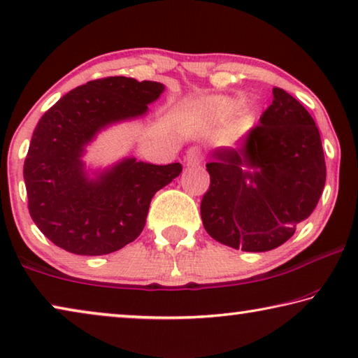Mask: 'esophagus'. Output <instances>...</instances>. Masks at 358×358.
<instances>
[{
    "label": "esophagus",
    "instance_id": "esophagus-1",
    "mask_svg": "<svg viewBox=\"0 0 358 358\" xmlns=\"http://www.w3.org/2000/svg\"><path fill=\"white\" fill-rule=\"evenodd\" d=\"M185 163L187 166H198V164L203 163V153L198 147H190L187 150L185 155Z\"/></svg>",
    "mask_w": 358,
    "mask_h": 358
}]
</instances>
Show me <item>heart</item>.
I'll use <instances>...</instances> for the list:
<instances>
[{
	"label": "heart",
	"instance_id": "1",
	"mask_svg": "<svg viewBox=\"0 0 358 358\" xmlns=\"http://www.w3.org/2000/svg\"><path fill=\"white\" fill-rule=\"evenodd\" d=\"M219 108H221V110H227V108H229V102L222 101L221 103H219Z\"/></svg>",
	"mask_w": 358,
	"mask_h": 358
}]
</instances>
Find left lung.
<instances>
[{"label": "left lung", "instance_id": "8db88e82", "mask_svg": "<svg viewBox=\"0 0 358 358\" xmlns=\"http://www.w3.org/2000/svg\"><path fill=\"white\" fill-rule=\"evenodd\" d=\"M272 106L238 148H217L206 164L205 230L219 243L251 252L275 250L315 210L325 187L322 139L310 113L273 87Z\"/></svg>", "mask_w": 358, "mask_h": 358}]
</instances>
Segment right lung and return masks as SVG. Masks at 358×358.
I'll return each instance as SVG.
<instances>
[{
	"label": "right lung",
	"instance_id": "right-lung-1",
	"mask_svg": "<svg viewBox=\"0 0 358 358\" xmlns=\"http://www.w3.org/2000/svg\"><path fill=\"white\" fill-rule=\"evenodd\" d=\"M163 91L157 81L126 76L87 81L38 122L24 163L29 211L59 248L102 256L141 235L153 195L178 178L180 163L123 158L91 178L81 158L102 129L145 115Z\"/></svg>",
	"mask_w": 358,
	"mask_h": 358
}]
</instances>
